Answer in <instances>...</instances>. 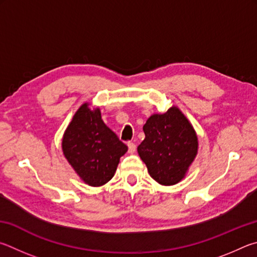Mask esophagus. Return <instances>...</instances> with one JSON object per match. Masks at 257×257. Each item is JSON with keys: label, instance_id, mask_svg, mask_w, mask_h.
Instances as JSON below:
<instances>
[{"label": "esophagus", "instance_id": "34e87169", "mask_svg": "<svg viewBox=\"0 0 257 257\" xmlns=\"http://www.w3.org/2000/svg\"><path fill=\"white\" fill-rule=\"evenodd\" d=\"M127 146H128V152H130V154H134V152H136V150H137V146H136V143H133V142H128V143H127Z\"/></svg>", "mask_w": 257, "mask_h": 257}]
</instances>
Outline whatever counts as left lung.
<instances>
[{"label":"left lung","mask_w":257,"mask_h":257,"mask_svg":"<svg viewBox=\"0 0 257 257\" xmlns=\"http://www.w3.org/2000/svg\"><path fill=\"white\" fill-rule=\"evenodd\" d=\"M146 139L138 152L150 176L161 185H174L185 176L197 152V138L176 107L152 115L143 126Z\"/></svg>","instance_id":"8db88e82"}]
</instances>
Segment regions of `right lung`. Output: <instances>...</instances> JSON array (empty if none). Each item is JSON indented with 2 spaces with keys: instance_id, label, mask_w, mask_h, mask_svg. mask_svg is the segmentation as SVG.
<instances>
[{
  "instance_id": "1",
  "label": "right lung",
  "mask_w": 257,
  "mask_h": 257,
  "mask_svg": "<svg viewBox=\"0 0 257 257\" xmlns=\"http://www.w3.org/2000/svg\"><path fill=\"white\" fill-rule=\"evenodd\" d=\"M65 158L82 181L101 186L110 181L127 146L107 127L100 110L83 103L66 128L62 142Z\"/></svg>"
}]
</instances>
